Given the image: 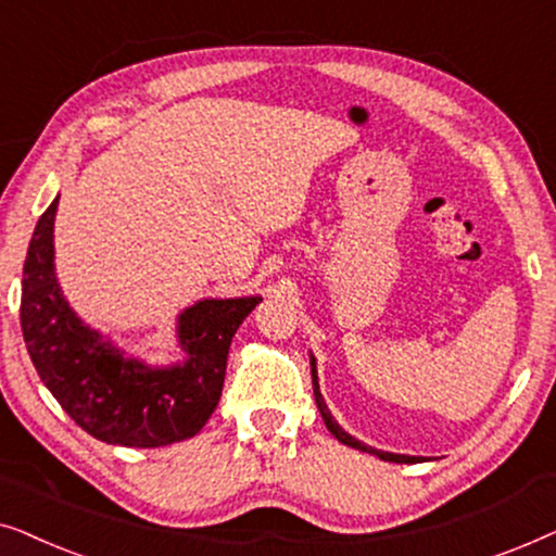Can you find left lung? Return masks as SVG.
Wrapping results in <instances>:
<instances>
[{
    "mask_svg": "<svg viewBox=\"0 0 556 556\" xmlns=\"http://www.w3.org/2000/svg\"><path fill=\"white\" fill-rule=\"evenodd\" d=\"M311 377H314V397H316L318 413H321L324 425H326V428H329V432H331L333 438L339 440V443H344V445H349V447H356V451H362V453L377 455L379 460H387V463H417V460H422V458H415V455H400V453L377 451V447H371V445H367V443H362V440H356L354 435H349V432H346L344 428H341V425H339L337 420H333L331 413H329V407H326V400H324V394H321V387H318V371H316L314 354H311Z\"/></svg>",
    "mask_w": 556,
    "mask_h": 556,
    "instance_id": "1",
    "label": "left lung"
}]
</instances>
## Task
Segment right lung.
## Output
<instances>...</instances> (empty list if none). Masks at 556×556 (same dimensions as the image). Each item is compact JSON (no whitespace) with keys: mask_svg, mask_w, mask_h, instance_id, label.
<instances>
[{"mask_svg":"<svg viewBox=\"0 0 556 556\" xmlns=\"http://www.w3.org/2000/svg\"><path fill=\"white\" fill-rule=\"evenodd\" d=\"M55 197L37 219L22 270V337L42 384L88 435L162 447L194 438L223 394L235 331L263 299H202L177 316L185 359L169 367L124 352L67 303L55 276Z\"/></svg>","mask_w":556,"mask_h":556,"instance_id":"1","label":"right lung"}]
</instances>
